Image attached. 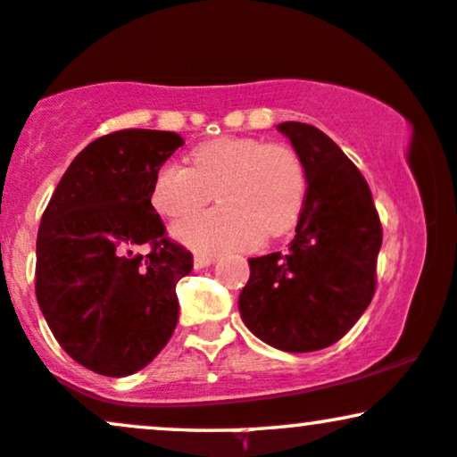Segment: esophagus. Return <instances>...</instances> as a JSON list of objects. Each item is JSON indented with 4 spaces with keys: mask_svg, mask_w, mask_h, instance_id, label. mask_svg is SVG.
Instances as JSON below:
<instances>
[{
    "mask_svg": "<svg viewBox=\"0 0 457 457\" xmlns=\"http://www.w3.org/2000/svg\"><path fill=\"white\" fill-rule=\"evenodd\" d=\"M217 255L214 253H195V269H206V266L214 264Z\"/></svg>",
    "mask_w": 457,
    "mask_h": 457,
    "instance_id": "34e87169",
    "label": "esophagus"
}]
</instances>
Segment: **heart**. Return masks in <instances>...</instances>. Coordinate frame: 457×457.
<instances>
[{
  "label": "heart",
  "mask_w": 457,
  "mask_h": 457,
  "mask_svg": "<svg viewBox=\"0 0 457 457\" xmlns=\"http://www.w3.org/2000/svg\"><path fill=\"white\" fill-rule=\"evenodd\" d=\"M214 195L221 206L178 223V240L199 251L249 249L295 228L307 197V171L286 144L258 137H217L191 152V167L162 162L150 199L167 219L202 211Z\"/></svg>",
  "instance_id": "heart-1"
}]
</instances>
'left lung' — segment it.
Instances as JSON below:
<instances>
[{
    "label": "left lung",
    "instance_id": "1",
    "mask_svg": "<svg viewBox=\"0 0 457 457\" xmlns=\"http://www.w3.org/2000/svg\"><path fill=\"white\" fill-rule=\"evenodd\" d=\"M307 171V197L286 253L251 258L240 316L255 337L286 353L333 345L376 292L382 225L370 185L333 139L283 122Z\"/></svg>",
    "mask_w": 457,
    "mask_h": 457
}]
</instances>
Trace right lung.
<instances>
[{"label": "right lung", "instance_id": "add662e5", "mask_svg": "<svg viewBox=\"0 0 457 457\" xmlns=\"http://www.w3.org/2000/svg\"><path fill=\"white\" fill-rule=\"evenodd\" d=\"M185 139L124 129L86 145L46 204L36 238V298L51 333L101 376L139 371L178 322L176 283L193 253L150 202L152 178ZM148 244L144 256L137 246Z\"/></svg>", "mask_w": 457, "mask_h": 457}]
</instances>
